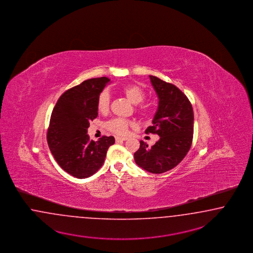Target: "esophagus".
I'll list each match as a JSON object with an SVG mask.
<instances>
[{
	"label": "esophagus",
	"instance_id": "obj_1",
	"mask_svg": "<svg viewBox=\"0 0 253 253\" xmlns=\"http://www.w3.org/2000/svg\"><path fill=\"white\" fill-rule=\"evenodd\" d=\"M128 139L127 137H122V136H116V141H126Z\"/></svg>",
	"mask_w": 253,
	"mask_h": 253
}]
</instances>
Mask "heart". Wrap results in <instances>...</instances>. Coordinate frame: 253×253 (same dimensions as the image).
I'll list each match as a JSON object with an SVG mask.
<instances>
[{
    "instance_id": "obj_1",
    "label": "heart",
    "mask_w": 253,
    "mask_h": 253,
    "mask_svg": "<svg viewBox=\"0 0 253 253\" xmlns=\"http://www.w3.org/2000/svg\"><path fill=\"white\" fill-rule=\"evenodd\" d=\"M122 91L124 92V94L126 97L131 101L132 104L137 105L141 103L144 98H145V92L144 90L135 85H127L122 87ZM109 105H110V94L108 92V90H103L97 99V109L99 112L101 113H105L108 109H109ZM141 110H145V107H141ZM131 125V122L125 119L122 118H114L111 119L110 121L105 123V128L108 131H112L113 133L116 134H125L129 126Z\"/></svg>"
}]
</instances>
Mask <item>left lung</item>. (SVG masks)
<instances>
[{
	"label": "left lung",
	"instance_id": "1",
	"mask_svg": "<svg viewBox=\"0 0 253 253\" xmlns=\"http://www.w3.org/2000/svg\"><path fill=\"white\" fill-rule=\"evenodd\" d=\"M159 98L157 111L146 133L160 136L152 147L140 141L134 153L136 165L152 174H162L177 166L187 155L193 136V110L187 96L171 83L149 76Z\"/></svg>",
	"mask_w": 253,
	"mask_h": 253
}]
</instances>
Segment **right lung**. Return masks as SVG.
<instances>
[{
	"label": "right lung",
	"instance_id": "add662e5",
	"mask_svg": "<svg viewBox=\"0 0 253 253\" xmlns=\"http://www.w3.org/2000/svg\"><path fill=\"white\" fill-rule=\"evenodd\" d=\"M108 78L87 79L71 87L59 98L53 109L46 140L58 165L68 174L88 177L102 167L113 136L89 140V122L98 116L97 99Z\"/></svg>",
	"mask_w": 253,
	"mask_h": 253
}]
</instances>
